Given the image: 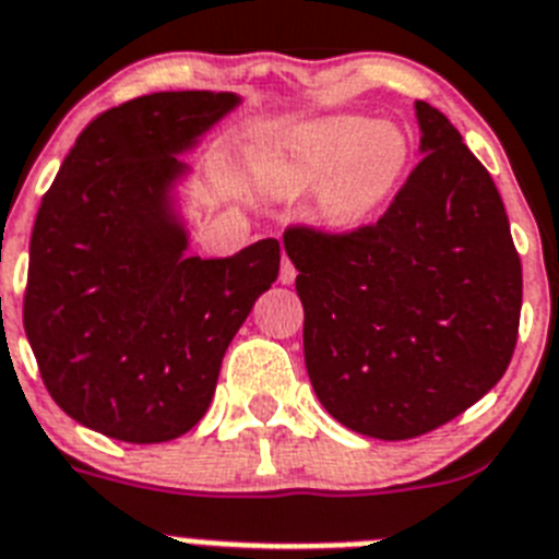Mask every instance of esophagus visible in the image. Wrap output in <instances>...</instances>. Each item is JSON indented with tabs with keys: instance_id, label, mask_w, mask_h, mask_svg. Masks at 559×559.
Wrapping results in <instances>:
<instances>
[{
	"instance_id": "1",
	"label": "esophagus",
	"mask_w": 559,
	"mask_h": 559,
	"mask_svg": "<svg viewBox=\"0 0 559 559\" xmlns=\"http://www.w3.org/2000/svg\"><path fill=\"white\" fill-rule=\"evenodd\" d=\"M295 275H298V270H295L293 261H289V258L284 255V261H281V275H278L281 284H293Z\"/></svg>"
}]
</instances>
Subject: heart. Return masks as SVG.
Listing matches in <instances>:
<instances>
[{
    "label": "heart",
    "instance_id": "heart-1",
    "mask_svg": "<svg viewBox=\"0 0 559 559\" xmlns=\"http://www.w3.org/2000/svg\"><path fill=\"white\" fill-rule=\"evenodd\" d=\"M409 164V139L392 121L330 116L295 130L275 164L284 192L318 190V210L335 227L367 222Z\"/></svg>",
    "mask_w": 559,
    "mask_h": 559
}]
</instances>
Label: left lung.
Instances as JSON below:
<instances>
[{"label": "left lung", "mask_w": 559, "mask_h": 559, "mask_svg": "<svg viewBox=\"0 0 559 559\" xmlns=\"http://www.w3.org/2000/svg\"><path fill=\"white\" fill-rule=\"evenodd\" d=\"M415 110L424 158L378 222L284 233L318 401L381 440L426 435L480 401L514 355L523 304L489 170L438 107Z\"/></svg>", "instance_id": "1"}]
</instances>
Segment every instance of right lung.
<instances>
[{"mask_svg":"<svg viewBox=\"0 0 559 559\" xmlns=\"http://www.w3.org/2000/svg\"><path fill=\"white\" fill-rule=\"evenodd\" d=\"M236 93H150L102 112L70 147L31 236L25 321L59 409L124 443L199 424L222 358L278 278L281 243L185 255L170 190L178 153L224 119Z\"/></svg>","mask_w":559,"mask_h":559,"instance_id":"right-lung-1","label":"right lung"}]
</instances>
